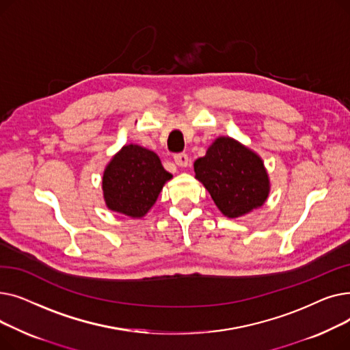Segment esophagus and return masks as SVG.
Wrapping results in <instances>:
<instances>
[{
    "label": "esophagus",
    "mask_w": 350,
    "mask_h": 350,
    "mask_svg": "<svg viewBox=\"0 0 350 350\" xmlns=\"http://www.w3.org/2000/svg\"><path fill=\"white\" fill-rule=\"evenodd\" d=\"M189 156L186 153H178L174 156V163L178 165V167H187L189 165Z\"/></svg>",
    "instance_id": "1"
}]
</instances>
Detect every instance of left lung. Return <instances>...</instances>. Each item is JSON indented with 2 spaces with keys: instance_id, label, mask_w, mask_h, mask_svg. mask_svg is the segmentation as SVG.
<instances>
[{
  "instance_id": "obj_1",
  "label": "left lung",
  "mask_w": 350,
  "mask_h": 350,
  "mask_svg": "<svg viewBox=\"0 0 350 350\" xmlns=\"http://www.w3.org/2000/svg\"><path fill=\"white\" fill-rule=\"evenodd\" d=\"M194 172L218 210L228 218L261 207L269 194L262 159L231 137L215 139L206 156L194 161Z\"/></svg>"
}]
</instances>
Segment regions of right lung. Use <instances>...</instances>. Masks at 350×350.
I'll use <instances>...</instances> for the list:
<instances>
[{
    "mask_svg": "<svg viewBox=\"0 0 350 350\" xmlns=\"http://www.w3.org/2000/svg\"><path fill=\"white\" fill-rule=\"evenodd\" d=\"M172 174L159 156L139 144H126L106 165L102 178L106 207L132 218L147 214Z\"/></svg>",
    "mask_w": 350,
    "mask_h": 350,
    "instance_id": "1",
    "label": "right lung"
}]
</instances>
